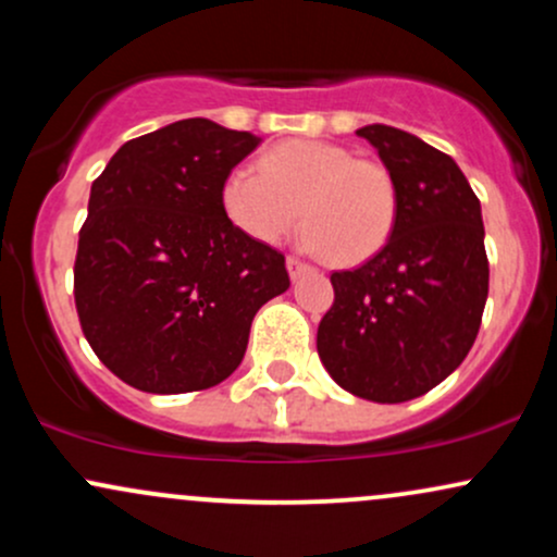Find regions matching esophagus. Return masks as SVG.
I'll list each match as a JSON object with an SVG mask.
<instances>
[{
    "mask_svg": "<svg viewBox=\"0 0 557 557\" xmlns=\"http://www.w3.org/2000/svg\"><path fill=\"white\" fill-rule=\"evenodd\" d=\"M311 270H314V267H311L309 261H304V259H298V257H287V272H290L293 280H298L300 274H306V272H311Z\"/></svg>",
    "mask_w": 557,
    "mask_h": 557,
    "instance_id": "esophagus-1",
    "label": "esophagus"
}]
</instances>
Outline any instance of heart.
Masks as SVG:
<instances>
[{
    "label": "heart",
    "mask_w": 557,
    "mask_h": 557,
    "mask_svg": "<svg viewBox=\"0 0 557 557\" xmlns=\"http://www.w3.org/2000/svg\"><path fill=\"white\" fill-rule=\"evenodd\" d=\"M222 203L243 233L264 243H280L304 220L306 238L332 264L372 259L398 216V190L385 164L304 138L267 151L259 172H230Z\"/></svg>",
    "instance_id": "1"
}]
</instances>
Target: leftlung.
Returning a JSON list of instances; mask_svg holds the SVG:
<instances>
[{
    "instance_id": "left-lung-1",
    "label": "left lung",
    "mask_w": 557,
    "mask_h": 557,
    "mask_svg": "<svg viewBox=\"0 0 557 557\" xmlns=\"http://www.w3.org/2000/svg\"><path fill=\"white\" fill-rule=\"evenodd\" d=\"M398 190L382 251L332 272L335 300L317 330L332 380L374 403L430 393L476 341L490 290L479 198L450 157L389 125L356 131Z\"/></svg>"
}]
</instances>
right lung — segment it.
Masks as SVG:
<instances>
[{
	"label": "right lung",
	"instance_id": "obj_1",
	"mask_svg": "<svg viewBox=\"0 0 557 557\" xmlns=\"http://www.w3.org/2000/svg\"><path fill=\"white\" fill-rule=\"evenodd\" d=\"M259 138L203 117L127 140L91 185L73 296L81 330L125 385L175 395L238 369L285 257L230 222L222 188Z\"/></svg>",
	"mask_w": 557,
	"mask_h": 557
}]
</instances>
